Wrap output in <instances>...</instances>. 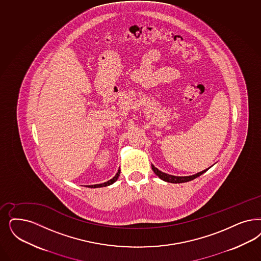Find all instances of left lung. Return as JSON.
Wrapping results in <instances>:
<instances>
[{
	"mask_svg": "<svg viewBox=\"0 0 261 261\" xmlns=\"http://www.w3.org/2000/svg\"><path fill=\"white\" fill-rule=\"evenodd\" d=\"M151 167H152L154 173H155L160 179L164 180V181H166V182H170V183H183V182H188V181H191V180L197 178L199 175H201L202 173H204V172L209 169V168H208L206 170L200 171V172H198V173H196V174H194V175H189V176H175V175H171V174H168V173H165V172H163V171H159V170H158L157 168H155L153 165H151Z\"/></svg>",
	"mask_w": 261,
	"mask_h": 261,
	"instance_id": "obj_1",
	"label": "left lung"
}]
</instances>
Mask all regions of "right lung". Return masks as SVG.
I'll use <instances>...</instances> for the list:
<instances>
[{
  "label": "right lung",
  "mask_w": 261,
  "mask_h": 261,
  "mask_svg": "<svg viewBox=\"0 0 261 261\" xmlns=\"http://www.w3.org/2000/svg\"><path fill=\"white\" fill-rule=\"evenodd\" d=\"M119 173H120V170H118V171H117V174H116L112 179L108 180L107 182H104V183H102V184L90 185V186H88V187H90V188H99V187H106V186H109V185H112L113 183H115V182L117 181V178H118V176H119Z\"/></svg>",
  "instance_id": "obj_1"
}]
</instances>
